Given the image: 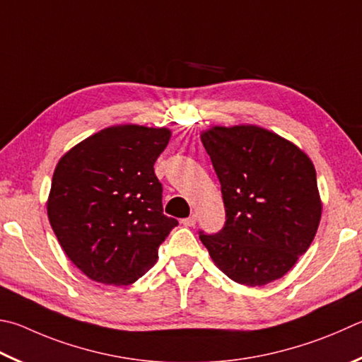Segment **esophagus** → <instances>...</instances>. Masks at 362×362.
<instances>
[{
  "label": "esophagus",
  "instance_id": "esophagus-1",
  "mask_svg": "<svg viewBox=\"0 0 362 362\" xmlns=\"http://www.w3.org/2000/svg\"><path fill=\"white\" fill-rule=\"evenodd\" d=\"M182 223H183V226H187V228L194 226L196 225V215H189L188 218H183Z\"/></svg>",
  "mask_w": 362,
  "mask_h": 362
}]
</instances>
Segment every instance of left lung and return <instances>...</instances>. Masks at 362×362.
I'll return each instance as SVG.
<instances>
[{"instance_id": "obj_1", "label": "left lung", "mask_w": 362, "mask_h": 362, "mask_svg": "<svg viewBox=\"0 0 362 362\" xmlns=\"http://www.w3.org/2000/svg\"><path fill=\"white\" fill-rule=\"evenodd\" d=\"M221 185L226 221L199 231L229 279L261 286L281 279L317 234L321 202L310 158L258 127H215L201 136Z\"/></svg>"}]
</instances>
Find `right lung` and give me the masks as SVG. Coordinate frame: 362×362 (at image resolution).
I'll list each match as a JSON object with an SVG mask.
<instances>
[{
    "instance_id": "obj_1",
    "label": "right lung",
    "mask_w": 362,
    "mask_h": 362,
    "mask_svg": "<svg viewBox=\"0 0 362 362\" xmlns=\"http://www.w3.org/2000/svg\"><path fill=\"white\" fill-rule=\"evenodd\" d=\"M169 137L166 128H106L57 164L49 220L64 253L88 279L134 284L179 225L163 214V185L153 169Z\"/></svg>"
}]
</instances>
